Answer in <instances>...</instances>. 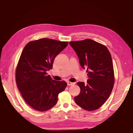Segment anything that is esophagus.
<instances>
[{
  "label": "esophagus",
  "mask_w": 133,
  "mask_h": 133,
  "mask_svg": "<svg viewBox=\"0 0 133 133\" xmlns=\"http://www.w3.org/2000/svg\"><path fill=\"white\" fill-rule=\"evenodd\" d=\"M75 83H72V82H67V85H74Z\"/></svg>",
  "instance_id": "34e87169"
}]
</instances>
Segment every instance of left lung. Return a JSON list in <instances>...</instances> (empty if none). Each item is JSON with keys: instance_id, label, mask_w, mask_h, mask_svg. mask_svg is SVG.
Segmentation results:
<instances>
[{"instance_id": "8db88e82", "label": "left lung", "mask_w": 133, "mask_h": 133, "mask_svg": "<svg viewBox=\"0 0 133 133\" xmlns=\"http://www.w3.org/2000/svg\"><path fill=\"white\" fill-rule=\"evenodd\" d=\"M83 69H87V83L78 82L79 94L74 98L76 104L88 111L95 110L105 102L114 84L111 56L107 48L91 39L70 42Z\"/></svg>"}]
</instances>
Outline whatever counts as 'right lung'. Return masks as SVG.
I'll return each instance as SVG.
<instances>
[{"label": "right lung", "instance_id": "add662e5", "mask_svg": "<svg viewBox=\"0 0 133 133\" xmlns=\"http://www.w3.org/2000/svg\"><path fill=\"white\" fill-rule=\"evenodd\" d=\"M68 44L48 38L28 43L21 54L16 69V83L26 103L44 111L58 102V94L66 87L64 81H56L46 73L54 60Z\"/></svg>", "mask_w": 133, "mask_h": 133}]
</instances>
